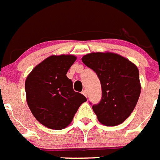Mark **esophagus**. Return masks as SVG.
<instances>
[{
  "label": "esophagus",
  "mask_w": 160,
  "mask_h": 160,
  "mask_svg": "<svg viewBox=\"0 0 160 160\" xmlns=\"http://www.w3.org/2000/svg\"><path fill=\"white\" fill-rule=\"evenodd\" d=\"M82 94H83V95H85V96H86V97H87V91H86V90H83V91H82Z\"/></svg>",
  "instance_id": "1"
}]
</instances>
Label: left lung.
I'll use <instances>...</instances> for the list:
<instances>
[{
    "mask_svg": "<svg viewBox=\"0 0 160 160\" xmlns=\"http://www.w3.org/2000/svg\"><path fill=\"white\" fill-rule=\"evenodd\" d=\"M82 61L100 79L102 97L92 106L99 121L108 126L123 123L133 112L140 95L137 66L121 55L109 52L88 54Z\"/></svg>",
    "mask_w": 160,
    "mask_h": 160,
    "instance_id": "left-lung-1",
    "label": "left lung"
}]
</instances>
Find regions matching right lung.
I'll use <instances>...</instances> for the list:
<instances>
[{
    "label": "right lung",
    "instance_id": "right-lung-1",
    "mask_svg": "<svg viewBox=\"0 0 160 160\" xmlns=\"http://www.w3.org/2000/svg\"><path fill=\"white\" fill-rule=\"evenodd\" d=\"M74 55H52L34 68L25 83L27 104L37 120L47 128L62 129L72 121L85 96L73 90L66 73Z\"/></svg>",
    "mask_w": 160,
    "mask_h": 160
}]
</instances>
